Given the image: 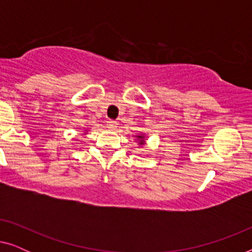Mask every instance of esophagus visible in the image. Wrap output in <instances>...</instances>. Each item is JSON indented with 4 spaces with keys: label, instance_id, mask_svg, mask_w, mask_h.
Returning <instances> with one entry per match:
<instances>
[{
    "label": "esophagus",
    "instance_id": "34e87169",
    "mask_svg": "<svg viewBox=\"0 0 252 252\" xmlns=\"http://www.w3.org/2000/svg\"><path fill=\"white\" fill-rule=\"evenodd\" d=\"M118 124H117V122H115V120H109L108 122V128L110 129H116V127Z\"/></svg>",
    "mask_w": 252,
    "mask_h": 252
}]
</instances>
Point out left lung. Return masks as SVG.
Masks as SVG:
<instances>
[{"label": "left lung", "instance_id": "obj_1", "mask_svg": "<svg viewBox=\"0 0 252 252\" xmlns=\"http://www.w3.org/2000/svg\"><path fill=\"white\" fill-rule=\"evenodd\" d=\"M139 139H143V136H139ZM143 143V141L141 140V142H140V144H142Z\"/></svg>", "mask_w": 252, "mask_h": 252}]
</instances>
